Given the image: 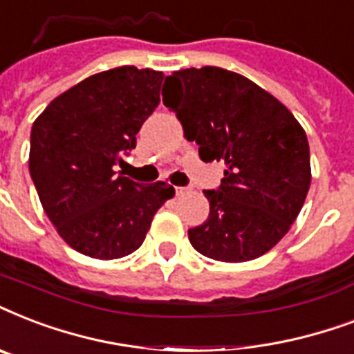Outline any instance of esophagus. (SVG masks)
<instances>
[{"label": "esophagus", "instance_id": "1", "mask_svg": "<svg viewBox=\"0 0 354 354\" xmlns=\"http://www.w3.org/2000/svg\"><path fill=\"white\" fill-rule=\"evenodd\" d=\"M176 191V196H183V194L191 193V187H174Z\"/></svg>", "mask_w": 354, "mask_h": 354}]
</instances>
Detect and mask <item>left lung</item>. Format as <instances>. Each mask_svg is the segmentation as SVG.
Returning a JSON list of instances; mask_svg holds the SVG:
<instances>
[{
	"mask_svg": "<svg viewBox=\"0 0 354 354\" xmlns=\"http://www.w3.org/2000/svg\"><path fill=\"white\" fill-rule=\"evenodd\" d=\"M167 84L163 104L196 141L202 161L226 165L221 187L204 191L209 216L189 230V241L222 263L261 257L286 235L307 198V133L274 95L227 69H182Z\"/></svg>",
	"mask_w": 354,
	"mask_h": 354,
	"instance_id": "1",
	"label": "left lung"
}]
</instances>
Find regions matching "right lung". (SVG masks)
Instances as JSON below:
<instances>
[{"mask_svg":"<svg viewBox=\"0 0 354 354\" xmlns=\"http://www.w3.org/2000/svg\"><path fill=\"white\" fill-rule=\"evenodd\" d=\"M161 82L154 69H108L53 99L32 124L29 172L44 211L88 257L136 252L156 211L174 196L167 183L143 185L115 171L160 104Z\"/></svg>","mask_w":354,"mask_h":354,"instance_id":"add662e5","label":"right lung"}]
</instances>
